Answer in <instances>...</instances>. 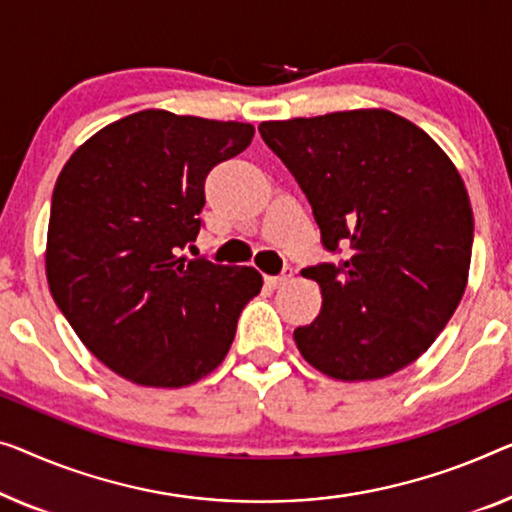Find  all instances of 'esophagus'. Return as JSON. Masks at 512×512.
Listing matches in <instances>:
<instances>
[{
  "instance_id": "1",
  "label": "esophagus",
  "mask_w": 512,
  "mask_h": 512,
  "mask_svg": "<svg viewBox=\"0 0 512 512\" xmlns=\"http://www.w3.org/2000/svg\"><path fill=\"white\" fill-rule=\"evenodd\" d=\"M292 276H294V271L289 269V266H285L280 276H266L264 280H266V285H269V287H280V285H285V282L292 280Z\"/></svg>"
}]
</instances>
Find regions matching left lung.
<instances>
[{
	"label": "left lung",
	"mask_w": 512,
	"mask_h": 512,
	"mask_svg": "<svg viewBox=\"0 0 512 512\" xmlns=\"http://www.w3.org/2000/svg\"><path fill=\"white\" fill-rule=\"evenodd\" d=\"M338 264L303 269L322 312L294 331L305 361L340 381L393 375L444 331L464 294L474 213L460 172L400 114L349 110L262 121Z\"/></svg>",
	"instance_id": "8db88e82"
}]
</instances>
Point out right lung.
Listing matches in <instances>:
<instances>
[{
	"instance_id": "right-lung-1",
	"label": "right lung",
	"mask_w": 512,
	"mask_h": 512,
	"mask_svg": "<svg viewBox=\"0 0 512 512\" xmlns=\"http://www.w3.org/2000/svg\"><path fill=\"white\" fill-rule=\"evenodd\" d=\"M253 135L239 121L142 110L91 135L61 170L48 285L78 338L119 377L181 388L230 352L262 276L179 253L202 227L207 174Z\"/></svg>"
}]
</instances>
